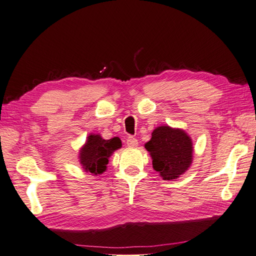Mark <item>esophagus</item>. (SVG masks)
Listing matches in <instances>:
<instances>
[{
  "label": "esophagus",
  "instance_id": "obj_1",
  "mask_svg": "<svg viewBox=\"0 0 256 256\" xmlns=\"http://www.w3.org/2000/svg\"><path fill=\"white\" fill-rule=\"evenodd\" d=\"M126 143H127V145L128 146H131V147H136V146H138V140L136 138H134V136H128L127 138V141H126Z\"/></svg>",
  "mask_w": 256,
  "mask_h": 256
}]
</instances>
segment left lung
Masks as SVG:
<instances>
[{
	"instance_id": "1",
	"label": "left lung",
	"mask_w": 256,
	"mask_h": 256,
	"mask_svg": "<svg viewBox=\"0 0 256 256\" xmlns=\"http://www.w3.org/2000/svg\"><path fill=\"white\" fill-rule=\"evenodd\" d=\"M145 148L150 154L154 168L164 180L180 177L192 162V141L180 129L168 126L156 128Z\"/></svg>"
}]
</instances>
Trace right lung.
I'll return each mask as SVG.
<instances>
[{
	"mask_svg": "<svg viewBox=\"0 0 256 256\" xmlns=\"http://www.w3.org/2000/svg\"><path fill=\"white\" fill-rule=\"evenodd\" d=\"M122 146L120 138L115 136L110 140H104L98 134H92L80 152V161L86 172L102 174L106 171L109 164L111 154Z\"/></svg>",
	"mask_w": 256,
	"mask_h": 256,
	"instance_id": "obj_1",
	"label": "right lung"
}]
</instances>
